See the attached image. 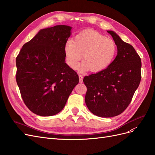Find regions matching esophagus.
<instances>
[{
    "mask_svg": "<svg viewBox=\"0 0 155 155\" xmlns=\"http://www.w3.org/2000/svg\"><path fill=\"white\" fill-rule=\"evenodd\" d=\"M83 78L82 75L79 74V83L83 82Z\"/></svg>",
    "mask_w": 155,
    "mask_h": 155,
    "instance_id": "esophagus-1",
    "label": "esophagus"
}]
</instances>
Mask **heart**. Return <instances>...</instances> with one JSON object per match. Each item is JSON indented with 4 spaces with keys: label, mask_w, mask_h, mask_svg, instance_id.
I'll list each match as a JSON object with an SVG mask.
<instances>
[{
    "label": "heart",
    "mask_w": 155,
    "mask_h": 155,
    "mask_svg": "<svg viewBox=\"0 0 155 155\" xmlns=\"http://www.w3.org/2000/svg\"><path fill=\"white\" fill-rule=\"evenodd\" d=\"M116 50L113 40L93 30L79 33L74 41L67 42L64 48L70 67L76 69L83 58L80 69H88L92 72H100L109 67L115 58Z\"/></svg>",
    "instance_id": "obj_1"
}]
</instances>
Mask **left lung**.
I'll return each mask as SVG.
<instances>
[{
  "label": "left lung",
  "instance_id": "obj_1",
  "mask_svg": "<svg viewBox=\"0 0 155 155\" xmlns=\"http://www.w3.org/2000/svg\"><path fill=\"white\" fill-rule=\"evenodd\" d=\"M118 49L114 60L107 68L85 76V104L92 114L102 118L120 114L127 109L141 80L142 62L132 45L113 31H107Z\"/></svg>",
  "mask_w": 155,
  "mask_h": 155
}]
</instances>
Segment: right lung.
<instances>
[{
  "label": "right lung",
  "mask_w": 155,
  "mask_h": 155,
  "mask_svg": "<svg viewBox=\"0 0 155 155\" xmlns=\"http://www.w3.org/2000/svg\"><path fill=\"white\" fill-rule=\"evenodd\" d=\"M71 29L58 25L41 30L22 46L16 58V81L21 97L37 115L59 113L79 83L77 72L64 62Z\"/></svg>",
  "instance_id": "add662e5"
}]
</instances>
